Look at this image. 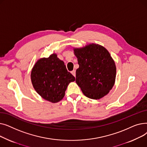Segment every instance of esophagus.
<instances>
[{
    "label": "esophagus",
    "instance_id": "1",
    "mask_svg": "<svg viewBox=\"0 0 147 147\" xmlns=\"http://www.w3.org/2000/svg\"><path fill=\"white\" fill-rule=\"evenodd\" d=\"M71 73V74H72L74 77L76 76V70H73Z\"/></svg>",
    "mask_w": 147,
    "mask_h": 147
}]
</instances>
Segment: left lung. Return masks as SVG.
<instances>
[{"label":"left lung","instance_id":"1","mask_svg":"<svg viewBox=\"0 0 147 147\" xmlns=\"http://www.w3.org/2000/svg\"><path fill=\"white\" fill-rule=\"evenodd\" d=\"M79 68L76 82L83 94L89 98L99 99L113 88L116 67L110 53L104 47L94 43L74 49Z\"/></svg>","mask_w":147,"mask_h":147}]
</instances>
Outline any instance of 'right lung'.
Listing matches in <instances>:
<instances>
[{
    "mask_svg": "<svg viewBox=\"0 0 147 147\" xmlns=\"http://www.w3.org/2000/svg\"><path fill=\"white\" fill-rule=\"evenodd\" d=\"M31 79L37 94L55 103L64 98L68 84L75 78L67 71L64 62L53 53L49 58L38 60L31 73Z\"/></svg>",
    "mask_w": 147,
    "mask_h": 147,
    "instance_id": "obj_1",
    "label": "right lung"
}]
</instances>
